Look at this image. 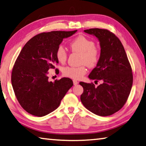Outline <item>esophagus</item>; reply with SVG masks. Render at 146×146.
Listing matches in <instances>:
<instances>
[{"label": "esophagus", "mask_w": 146, "mask_h": 146, "mask_svg": "<svg viewBox=\"0 0 146 146\" xmlns=\"http://www.w3.org/2000/svg\"><path fill=\"white\" fill-rule=\"evenodd\" d=\"M73 83H74V85H75V86H76V85H77V84L79 83V82L77 81V80H76V79H74V80H73Z\"/></svg>", "instance_id": "obj_1"}]
</instances>
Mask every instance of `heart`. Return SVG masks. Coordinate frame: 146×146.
Segmentation results:
<instances>
[{
	"instance_id": "obj_1",
	"label": "heart",
	"mask_w": 146,
	"mask_h": 146,
	"mask_svg": "<svg viewBox=\"0 0 146 146\" xmlns=\"http://www.w3.org/2000/svg\"><path fill=\"white\" fill-rule=\"evenodd\" d=\"M71 50L81 54V63L85 64L90 67H93L97 64L99 60V53L95 48L93 41L87 37L80 35L74 39L70 43ZM56 57L58 61L64 64L67 60V52L62 45L58 46L56 51ZM87 69L84 65L79 67H65L63 68V75L74 79H81L86 73Z\"/></svg>"
}]
</instances>
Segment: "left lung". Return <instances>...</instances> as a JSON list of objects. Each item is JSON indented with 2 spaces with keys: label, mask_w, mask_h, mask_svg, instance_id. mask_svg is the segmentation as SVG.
I'll list each match as a JSON object with an SVG mask.
<instances>
[{
  "label": "left lung",
  "mask_w": 146,
  "mask_h": 146,
  "mask_svg": "<svg viewBox=\"0 0 146 146\" xmlns=\"http://www.w3.org/2000/svg\"><path fill=\"white\" fill-rule=\"evenodd\" d=\"M85 33L97 38L100 55L97 67L88 76L90 79L100 80L97 87L81 82L84 92L81 95L83 106L100 116L113 114L127 100L133 83L132 70L124 47L119 39L109 30L91 29Z\"/></svg>",
  "instance_id": "8db88e82"
}]
</instances>
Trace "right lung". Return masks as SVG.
<instances>
[{
  "instance_id": "add662e5",
  "label": "right lung",
  "mask_w": 146,
  "mask_h": 146,
  "mask_svg": "<svg viewBox=\"0 0 146 146\" xmlns=\"http://www.w3.org/2000/svg\"><path fill=\"white\" fill-rule=\"evenodd\" d=\"M77 31L41 33L22 48L13 68L11 82L19 103L30 114L42 117L54 111L73 86L67 78L49 81L48 71L58 64L56 51L63 39Z\"/></svg>"
}]
</instances>
